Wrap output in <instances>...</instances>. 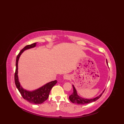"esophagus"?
Returning a JSON list of instances; mask_svg holds the SVG:
<instances>
[{"label": "esophagus", "instance_id": "obj_1", "mask_svg": "<svg viewBox=\"0 0 124 124\" xmlns=\"http://www.w3.org/2000/svg\"><path fill=\"white\" fill-rule=\"evenodd\" d=\"M63 79L65 80H68V79H70V76L69 75H64L63 76Z\"/></svg>", "mask_w": 124, "mask_h": 124}]
</instances>
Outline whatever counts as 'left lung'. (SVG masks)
I'll return each mask as SVG.
<instances>
[{"label": "left lung", "instance_id": "8db88e82", "mask_svg": "<svg viewBox=\"0 0 124 124\" xmlns=\"http://www.w3.org/2000/svg\"><path fill=\"white\" fill-rule=\"evenodd\" d=\"M107 63L108 64L107 60ZM72 86H73V92L72 93V94L70 95L69 96V100H70L71 102H72V103H73L81 104V105L89 103H92V102L96 101L97 100H98L100 97L101 96L102 94L103 93V92L99 96L95 97V98H94V99H84V98H82V97H81L79 96L78 95L77 91H76V89L74 87V86L72 85Z\"/></svg>", "mask_w": 124, "mask_h": 124}]
</instances>
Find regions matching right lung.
<instances>
[{
  "label": "right lung",
  "mask_w": 124,
  "mask_h": 124,
  "mask_svg": "<svg viewBox=\"0 0 124 124\" xmlns=\"http://www.w3.org/2000/svg\"><path fill=\"white\" fill-rule=\"evenodd\" d=\"M36 44L37 43H35L31 45H28L25 46L17 55L16 57V69L14 75V80L15 85L16 86V87L18 89L20 94H21L23 98L25 100H27L28 102L31 103L38 104L43 103L44 101H45L48 99L50 91H51L53 87L57 83V81L56 80L51 81V82L47 83L45 85L37 89H36V90L33 91H29L25 90V89H24L21 86L19 81H18L17 75L18 60H19L21 55L22 54V53L25 50L36 47Z\"/></svg>",
  "instance_id": "add662e5"
}]
</instances>
